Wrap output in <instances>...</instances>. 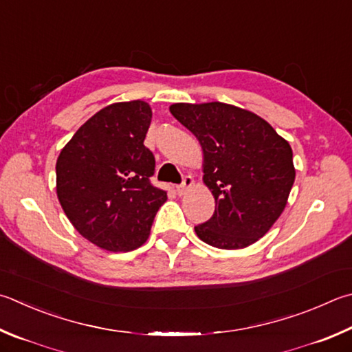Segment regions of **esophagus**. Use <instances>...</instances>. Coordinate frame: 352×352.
Wrapping results in <instances>:
<instances>
[{
  "mask_svg": "<svg viewBox=\"0 0 352 352\" xmlns=\"http://www.w3.org/2000/svg\"><path fill=\"white\" fill-rule=\"evenodd\" d=\"M192 186H194V178L190 177V175H186V177L183 178V183L178 184V186H177V194L178 195H184Z\"/></svg>",
  "mask_w": 352,
  "mask_h": 352,
  "instance_id": "1",
  "label": "esophagus"
}]
</instances>
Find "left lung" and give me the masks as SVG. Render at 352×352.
Returning <instances> with one entry per match:
<instances>
[{
    "mask_svg": "<svg viewBox=\"0 0 352 352\" xmlns=\"http://www.w3.org/2000/svg\"><path fill=\"white\" fill-rule=\"evenodd\" d=\"M170 113L203 149V182L214 215L195 226L198 239L220 249L246 248L282 215L296 180L289 143L254 112L212 101L175 103Z\"/></svg>",
    "mask_w": 352,
    "mask_h": 352,
    "instance_id": "1",
    "label": "left lung"
}]
</instances>
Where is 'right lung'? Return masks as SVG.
Returning <instances> with one entry per match:
<instances>
[{"label":"right lung","instance_id":"add662e5","mask_svg":"<svg viewBox=\"0 0 352 352\" xmlns=\"http://www.w3.org/2000/svg\"><path fill=\"white\" fill-rule=\"evenodd\" d=\"M152 111L142 100L106 106L82 124L56 160V195L74 228L111 252L148 240L168 200L152 186L155 158L144 146Z\"/></svg>","mask_w":352,"mask_h":352}]
</instances>
